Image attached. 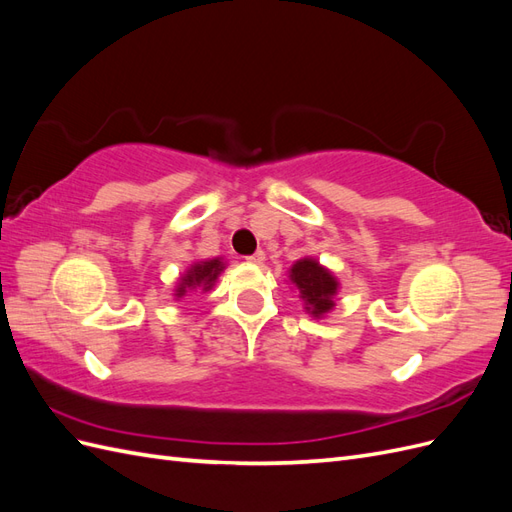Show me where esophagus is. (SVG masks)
I'll use <instances>...</instances> for the list:
<instances>
[{"instance_id": "esophagus-1", "label": "esophagus", "mask_w": 512, "mask_h": 512, "mask_svg": "<svg viewBox=\"0 0 512 512\" xmlns=\"http://www.w3.org/2000/svg\"><path fill=\"white\" fill-rule=\"evenodd\" d=\"M245 260H247V262H252V265H262V262H265V252H262V250H258L256 254H252V256H247Z\"/></svg>"}]
</instances>
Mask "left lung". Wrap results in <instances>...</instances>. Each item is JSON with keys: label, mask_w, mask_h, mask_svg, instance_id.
<instances>
[{"label": "left lung", "mask_w": 512, "mask_h": 512, "mask_svg": "<svg viewBox=\"0 0 512 512\" xmlns=\"http://www.w3.org/2000/svg\"><path fill=\"white\" fill-rule=\"evenodd\" d=\"M288 282L299 292V299H303L305 305L303 309L312 318L320 320L335 307L339 280L316 258L305 256L294 262L288 269Z\"/></svg>", "instance_id": "obj_1"}]
</instances>
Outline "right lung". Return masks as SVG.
I'll return each instance as SVG.
<instances>
[{"label": "right lung", "instance_id": "obj_1", "mask_svg": "<svg viewBox=\"0 0 512 512\" xmlns=\"http://www.w3.org/2000/svg\"><path fill=\"white\" fill-rule=\"evenodd\" d=\"M224 269H226L224 258H205V260L192 262V265L179 275L175 292H173L175 301H181L192 292H209L215 286V282H218V277Z\"/></svg>", "mask_w": 512, "mask_h": 512}]
</instances>
